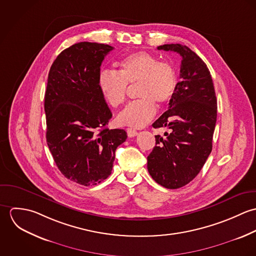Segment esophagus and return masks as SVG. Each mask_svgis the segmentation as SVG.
<instances>
[{
	"label": "esophagus",
	"mask_w": 256,
	"mask_h": 256,
	"mask_svg": "<svg viewBox=\"0 0 256 256\" xmlns=\"http://www.w3.org/2000/svg\"><path fill=\"white\" fill-rule=\"evenodd\" d=\"M126 131H127V135H128L129 137H135V136L138 134L137 130H135V129H133V128H127Z\"/></svg>",
	"instance_id": "1"
}]
</instances>
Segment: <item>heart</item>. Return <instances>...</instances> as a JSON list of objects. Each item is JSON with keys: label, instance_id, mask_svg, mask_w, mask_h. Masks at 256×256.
Returning a JSON list of instances; mask_svg holds the SVG:
<instances>
[{"label": "heart", "instance_id": "b5f03b06", "mask_svg": "<svg viewBox=\"0 0 256 256\" xmlns=\"http://www.w3.org/2000/svg\"><path fill=\"white\" fill-rule=\"evenodd\" d=\"M178 76L174 65L140 51L125 56L118 63V71L104 70L98 76V88L111 108H117L126 100L127 84L135 86L140 100L129 104L118 116L119 124L143 127L156 114V106H164L176 94Z\"/></svg>", "mask_w": 256, "mask_h": 256}]
</instances>
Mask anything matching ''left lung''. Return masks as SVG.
I'll return each instance as SVG.
<instances>
[{
    "instance_id": "left-lung-1",
    "label": "left lung",
    "mask_w": 256,
    "mask_h": 256,
    "mask_svg": "<svg viewBox=\"0 0 256 256\" xmlns=\"http://www.w3.org/2000/svg\"><path fill=\"white\" fill-rule=\"evenodd\" d=\"M158 50L174 51L182 57L180 82L168 110L152 123L166 128L156 136V146L148 156L152 180L168 189L182 187L200 172L212 152L217 121V98L207 65L190 48L164 44Z\"/></svg>"
}]
</instances>
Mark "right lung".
I'll list each match as a JSON object with an SVG mask.
<instances>
[{"label":"right lung","mask_w":256,"mask_h":256,"mask_svg":"<svg viewBox=\"0 0 256 256\" xmlns=\"http://www.w3.org/2000/svg\"><path fill=\"white\" fill-rule=\"evenodd\" d=\"M108 44L78 42L63 50L48 74L44 110L46 140L62 174L80 185H96L111 174L115 150L127 139L108 129L112 113L98 88Z\"/></svg>","instance_id":"obj_1"}]
</instances>
